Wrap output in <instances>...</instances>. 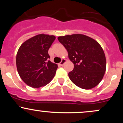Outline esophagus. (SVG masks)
<instances>
[{"mask_svg": "<svg viewBox=\"0 0 123 123\" xmlns=\"http://www.w3.org/2000/svg\"><path fill=\"white\" fill-rule=\"evenodd\" d=\"M65 62H66V60H65V59H62L61 61V62L60 63V65L61 66H62L65 63Z\"/></svg>", "mask_w": 123, "mask_h": 123, "instance_id": "1", "label": "esophagus"}]
</instances>
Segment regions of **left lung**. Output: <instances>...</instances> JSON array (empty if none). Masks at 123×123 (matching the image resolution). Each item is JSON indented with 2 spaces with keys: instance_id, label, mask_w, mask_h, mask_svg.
Segmentation results:
<instances>
[{
  "instance_id": "obj_1",
  "label": "left lung",
  "mask_w": 123,
  "mask_h": 123,
  "mask_svg": "<svg viewBox=\"0 0 123 123\" xmlns=\"http://www.w3.org/2000/svg\"><path fill=\"white\" fill-rule=\"evenodd\" d=\"M59 42L68 52L74 64L69 77L80 88L88 90L101 82L106 70V58L102 48L97 41L81 34L59 36Z\"/></svg>"
}]
</instances>
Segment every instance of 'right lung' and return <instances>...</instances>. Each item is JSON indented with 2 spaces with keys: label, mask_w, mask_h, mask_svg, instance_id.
<instances>
[{
  "label": "right lung",
  "mask_w": 123,
  "mask_h": 123,
  "mask_svg": "<svg viewBox=\"0 0 123 123\" xmlns=\"http://www.w3.org/2000/svg\"><path fill=\"white\" fill-rule=\"evenodd\" d=\"M55 39L53 35H37L25 41L18 49L17 68L21 79L28 86L39 88L54 77L58 66L49 60L48 51Z\"/></svg>",
  "instance_id": "obj_1"
}]
</instances>
